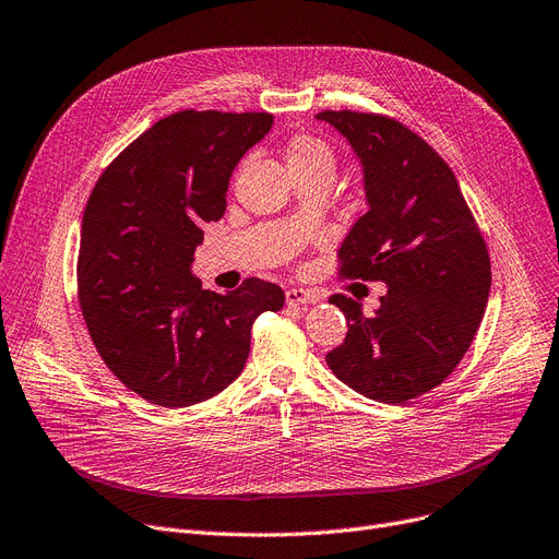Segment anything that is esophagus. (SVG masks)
Here are the masks:
<instances>
[{
    "instance_id": "1",
    "label": "esophagus",
    "mask_w": 559,
    "mask_h": 559,
    "mask_svg": "<svg viewBox=\"0 0 559 559\" xmlns=\"http://www.w3.org/2000/svg\"><path fill=\"white\" fill-rule=\"evenodd\" d=\"M285 301L287 306H304V304H316L318 295L313 290H301V287H290L285 293Z\"/></svg>"
}]
</instances>
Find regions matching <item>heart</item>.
<instances>
[{
    "instance_id": "heart-1",
    "label": "heart",
    "mask_w": 559,
    "mask_h": 559,
    "mask_svg": "<svg viewBox=\"0 0 559 559\" xmlns=\"http://www.w3.org/2000/svg\"><path fill=\"white\" fill-rule=\"evenodd\" d=\"M287 165L290 168H329L334 170L336 156L332 147L320 138L297 135L287 147Z\"/></svg>"
}]
</instances>
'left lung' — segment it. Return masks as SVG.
I'll return each mask as SVG.
<instances>
[{
	"label": "left lung",
	"instance_id": "8db88e82",
	"mask_svg": "<svg viewBox=\"0 0 559 559\" xmlns=\"http://www.w3.org/2000/svg\"><path fill=\"white\" fill-rule=\"evenodd\" d=\"M353 144L368 212L338 251V274L382 281L376 316L345 295L332 301L347 336L326 355L349 389L405 403L442 384L479 332L490 258L477 221L444 158L401 121L355 110L316 115Z\"/></svg>",
	"mask_w": 559,
	"mask_h": 559
}]
</instances>
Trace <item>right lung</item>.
Instances as JSON below:
<instances>
[{
    "instance_id": "1",
    "label": "right lung",
    "mask_w": 559,
    "mask_h": 559,
    "mask_svg": "<svg viewBox=\"0 0 559 559\" xmlns=\"http://www.w3.org/2000/svg\"><path fill=\"white\" fill-rule=\"evenodd\" d=\"M269 112L181 110L133 140L94 186L82 216L78 299L100 359L144 401L186 407L235 382L278 285L246 278L202 290L191 274L202 225L225 214L235 165Z\"/></svg>"
}]
</instances>
